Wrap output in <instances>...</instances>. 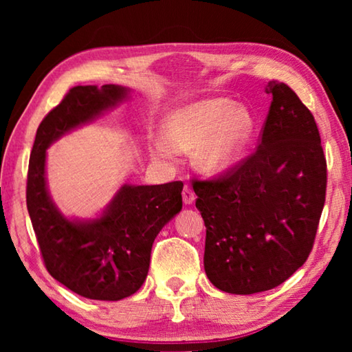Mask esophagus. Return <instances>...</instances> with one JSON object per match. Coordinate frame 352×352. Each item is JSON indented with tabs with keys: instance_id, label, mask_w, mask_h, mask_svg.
Here are the masks:
<instances>
[{
	"instance_id": "34e87169",
	"label": "esophagus",
	"mask_w": 352,
	"mask_h": 352,
	"mask_svg": "<svg viewBox=\"0 0 352 352\" xmlns=\"http://www.w3.org/2000/svg\"><path fill=\"white\" fill-rule=\"evenodd\" d=\"M194 200H195L194 190L190 189L189 186H184V189H183V201H184V205H192Z\"/></svg>"
}]
</instances>
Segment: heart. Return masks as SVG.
<instances>
[{
  "instance_id": "heart-1",
  "label": "heart",
  "mask_w": 352,
  "mask_h": 352,
  "mask_svg": "<svg viewBox=\"0 0 352 352\" xmlns=\"http://www.w3.org/2000/svg\"><path fill=\"white\" fill-rule=\"evenodd\" d=\"M253 129L252 113L243 105L226 98L195 100L178 107L166 118V141H155L153 152L168 158L174 151L195 148V168L206 175L219 177L239 164Z\"/></svg>"
}]
</instances>
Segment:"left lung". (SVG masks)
<instances>
[{"label": "left lung", "instance_id": "1", "mask_svg": "<svg viewBox=\"0 0 352 352\" xmlns=\"http://www.w3.org/2000/svg\"><path fill=\"white\" fill-rule=\"evenodd\" d=\"M252 157L212 182H194L206 226L204 265L217 289L252 295L305 264L326 195V158L312 113L283 82Z\"/></svg>", "mask_w": 352, "mask_h": 352}]
</instances>
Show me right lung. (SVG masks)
Returning a JSON list of instances; mask_svg holds the SVG:
<instances>
[{"instance_id":"obj_1","label":"right lung","mask_w":352,"mask_h":352,"mask_svg":"<svg viewBox=\"0 0 352 352\" xmlns=\"http://www.w3.org/2000/svg\"><path fill=\"white\" fill-rule=\"evenodd\" d=\"M121 85L74 87L47 113L29 160L26 204L51 276L74 294L100 301L133 295L146 281L155 237L182 211V182L122 184L93 219L68 217L46 180V148L129 99Z\"/></svg>"}]
</instances>
